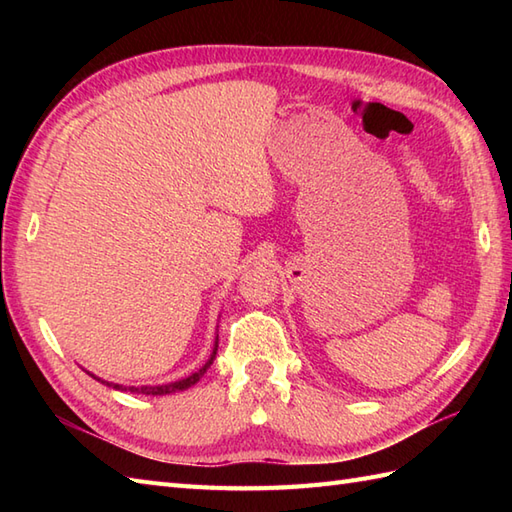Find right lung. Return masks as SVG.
Instances as JSON below:
<instances>
[{
	"mask_svg": "<svg viewBox=\"0 0 512 512\" xmlns=\"http://www.w3.org/2000/svg\"><path fill=\"white\" fill-rule=\"evenodd\" d=\"M215 352H217V345H215V350H213V356L209 358V363H206L200 372H195V374H191L189 378H182V380H176V383H169V385H156V387H123V385H112V383H107V380H101V378H96V380H101V383H105V385H110V387H114V389H129L132 391V394H147V396H165V394H173V391H182V389H187V387H191V385H195L200 380V376L206 372V369H209V365L213 363V358H215Z\"/></svg>",
	"mask_w": 512,
	"mask_h": 512,
	"instance_id": "1",
	"label": "right lung"
}]
</instances>
